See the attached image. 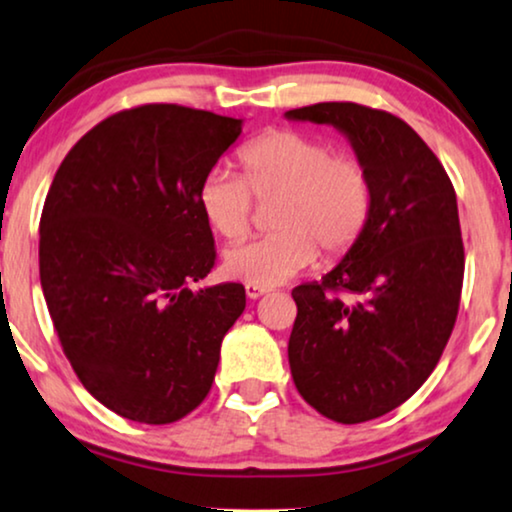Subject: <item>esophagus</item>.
<instances>
[{"label":"esophagus","mask_w":512,"mask_h":512,"mask_svg":"<svg viewBox=\"0 0 512 512\" xmlns=\"http://www.w3.org/2000/svg\"><path fill=\"white\" fill-rule=\"evenodd\" d=\"M265 291L268 289H263V287H251V284H247V298H251V301H256V298H261Z\"/></svg>","instance_id":"1"}]
</instances>
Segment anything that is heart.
<instances>
[{"label":"heart","instance_id":"b5f03b06","mask_svg":"<svg viewBox=\"0 0 512 512\" xmlns=\"http://www.w3.org/2000/svg\"><path fill=\"white\" fill-rule=\"evenodd\" d=\"M237 159L242 178L214 169L199 185L204 221L225 240H237L249 230L254 195L258 202L277 199L270 214L277 232L225 251L223 272L230 280L277 287L313 265L315 247L336 258L362 237L374 207V185L362 162L291 129L258 136Z\"/></svg>","mask_w":512,"mask_h":512}]
</instances>
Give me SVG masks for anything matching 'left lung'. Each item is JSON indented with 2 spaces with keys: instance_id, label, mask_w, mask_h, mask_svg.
Wrapping results in <instances>:
<instances>
[{
  "instance_id": "left-lung-1",
  "label": "left lung",
  "mask_w": 512,
  "mask_h": 512,
  "mask_svg": "<svg viewBox=\"0 0 512 512\" xmlns=\"http://www.w3.org/2000/svg\"><path fill=\"white\" fill-rule=\"evenodd\" d=\"M284 117L341 131L374 185L355 247L322 282L291 291L298 315L289 336L303 400L331 421H371L426 383L454 329L466 265L454 185L390 112L317 103Z\"/></svg>"
}]
</instances>
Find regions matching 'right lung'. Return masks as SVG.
<instances>
[{"label":"right lung","instance_id":"obj_1","mask_svg":"<svg viewBox=\"0 0 512 512\" xmlns=\"http://www.w3.org/2000/svg\"><path fill=\"white\" fill-rule=\"evenodd\" d=\"M242 119L181 105L117 112L58 167L39 223V280L82 386L129 421L164 426L202 404L242 284L190 289L214 268L204 176Z\"/></svg>","mask_w":512,"mask_h":512}]
</instances>
